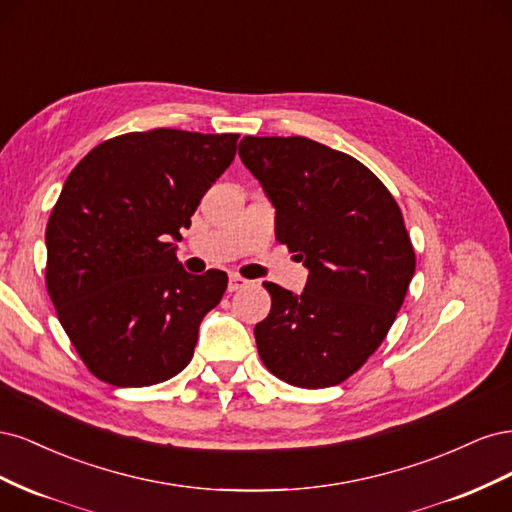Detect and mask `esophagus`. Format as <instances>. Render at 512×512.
Returning <instances> with one entry per match:
<instances>
[{"label": "esophagus", "instance_id": "obj_1", "mask_svg": "<svg viewBox=\"0 0 512 512\" xmlns=\"http://www.w3.org/2000/svg\"><path fill=\"white\" fill-rule=\"evenodd\" d=\"M247 284H250V282H247L245 277H241V275H230V277H228V290H230V292L241 290V288H245Z\"/></svg>", "mask_w": 512, "mask_h": 512}]
</instances>
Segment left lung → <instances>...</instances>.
I'll use <instances>...</instances> for the list:
<instances>
[{"instance_id": "obj_1", "label": "left lung", "mask_w": 512, "mask_h": 512, "mask_svg": "<svg viewBox=\"0 0 512 512\" xmlns=\"http://www.w3.org/2000/svg\"><path fill=\"white\" fill-rule=\"evenodd\" d=\"M239 156L275 207L277 241L309 271L301 294L265 284L260 359L292 386L344 382L382 344L414 275L395 198L359 160L303 136H243Z\"/></svg>"}]
</instances>
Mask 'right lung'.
Segmentation results:
<instances>
[{
  "mask_svg": "<svg viewBox=\"0 0 512 512\" xmlns=\"http://www.w3.org/2000/svg\"><path fill=\"white\" fill-rule=\"evenodd\" d=\"M239 134L158 128L104 141L74 166L46 224V288L100 380L149 386L192 361L228 277L177 260L181 228L235 160Z\"/></svg>",
  "mask_w": 512,
  "mask_h": 512,
  "instance_id": "add662e5",
  "label": "right lung"
}]
</instances>
